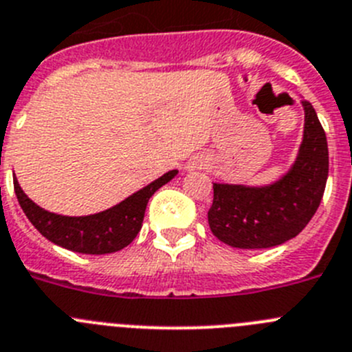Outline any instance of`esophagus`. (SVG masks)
<instances>
[{"label":"esophagus","instance_id":"obj_1","mask_svg":"<svg viewBox=\"0 0 352 352\" xmlns=\"http://www.w3.org/2000/svg\"><path fill=\"white\" fill-rule=\"evenodd\" d=\"M201 166H204V163H201V161H199V163H196V164H192V166H188V168H201Z\"/></svg>","mask_w":352,"mask_h":352}]
</instances>
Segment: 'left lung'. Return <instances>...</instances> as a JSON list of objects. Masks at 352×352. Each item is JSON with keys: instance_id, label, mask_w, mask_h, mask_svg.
<instances>
[{"instance_id": "left-lung-1", "label": "left lung", "mask_w": 352, "mask_h": 352, "mask_svg": "<svg viewBox=\"0 0 352 352\" xmlns=\"http://www.w3.org/2000/svg\"><path fill=\"white\" fill-rule=\"evenodd\" d=\"M305 122L298 156L267 186L214 184L208 226L236 249H268L294 239L309 224L328 179V142L314 107L302 101Z\"/></svg>"}]
</instances>
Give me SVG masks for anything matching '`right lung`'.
I'll use <instances>...</instances> for the list:
<instances>
[{"label":"right lung","instance_id":"right-lung-1","mask_svg":"<svg viewBox=\"0 0 352 352\" xmlns=\"http://www.w3.org/2000/svg\"><path fill=\"white\" fill-rule=\"evenodd\" d=\"M177 173H179L177 170L164 173L160 179L107 210L91 215H78V217L54 214L38 207L22 191L17 179L14 180V189L26 217L47 240L65 247L68 251L82 252V254H110L121 251L135 240L144 223L148 198L161 186L170 182Z\"/></svg>","mask_w":352,"mask_h":352}]
</instances>
